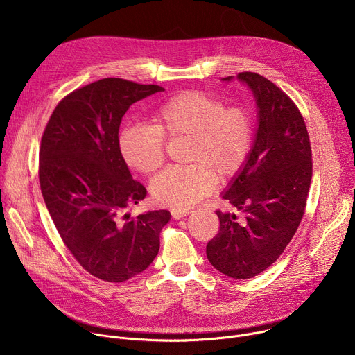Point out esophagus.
<instances>
[{
	"label": "esophagus",
	"mask_w": 355,
	"mask_h": 355,
	"mask_svg": "<svg viewBox=\"0 0 355 355\" xmlns=\"http://www.w3.org/2000/svg\"><path fill=\"white\" fill-rule=\"evenodd\" d=\"M191 212L187 211V209H171V216L174 219H181L184 216H188Z\"/></svg>",
	"instance_id": "esophagus-1"
}]
</instances>
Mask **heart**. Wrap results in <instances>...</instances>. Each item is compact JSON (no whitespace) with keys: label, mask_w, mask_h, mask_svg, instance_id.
Wrapping results in <instances>:
<instances>
[{"label":"heart","mask_w":355,"mask_h":355,"mask_svg":"<svg viewBox=\"0 0 355 355\" xmlns=\"http://www.w3.org/2000/svg\"><path fill=\"white\" fill-rule=\"evenodd\" d=\"M188 137L185 166H173L150 184L156 204L185 209L205 198L215 175L227 181L240 174L254 148V118L243 105L226 107L216 95L182 91L153 114V125L130 123L119 133V151L129 167L153 174L164 163L166 140Z\"/></svg>","instance_id":"b5f03b06"}]
</instances>
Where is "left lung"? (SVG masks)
Returning a JSON list of instances; mask_svg holds the SVG:
<instances>
[{
  "label": "left lung",
  "mask_w": 355,
  "mask_h": 355,
  "mask_svg": "<svg viewBox=\"0 0 355 355\" xmlns=\"http://www.w3.org/2000/svg\"><path fill=\"white\" fill-rule=\"evenodd\" d=\"M237 78L254 94L259 129L247 164L222 193L240 219L216 211L220 227L207 256L222 274L248 279L279 259L305 214L312 148L302 114L281 88L257 73Z\"/></svg>",
  "instance_id": "obj_1"
}]
</instances>
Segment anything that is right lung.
Wrapping results in <instances>:
<instances>
[{
  "label": "right lung",
  "instance_id": "right-lung-1",
  "mask_svg": "<svg viewBox=\"0 0 355 355\" xmlns=\"http://www.w3.org/2000/svg\"><path fill=\"white\" fill-rule=\"evenodd\" d=\"M160 91L98 80L66 95L42 135L39 182L47 211L80 266L107 282H123L153 263L171 218L168 211L126 212L147 191L132 178L118 144L129 107Z\"/></svg>",
  "mask_w": 355,
  "mask_h": 355
}]
</instances>
